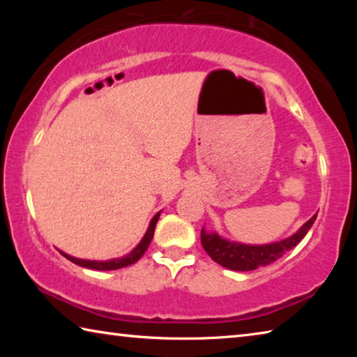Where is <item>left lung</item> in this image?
<instances>
[{"instance_id": "1", "label": "left lung", "mask_w": 357, "mask_h": 357, "mask_svg": "<svg viewBox=\"0 0 357 357\" xmlns=\"http://www.w3.org/2000/svg\"><path fill=\"white\" fill-rule=\"evenodd\" d=\"M317 219V214L307 220L301 229L293 236L280 241V243L266 244V245H247L229 243V241L222 239L219 234L206 233L202 229V245L206 250L208 255L219 263L223 268L231 271H253L259 266H268L274 263L275 259L285 255L288 250L298 245L302 238L309 231L313 222Z\"/></svg>"}]
</instances>
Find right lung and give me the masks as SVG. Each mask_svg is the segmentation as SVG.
<instances>
[{"instance_id":"obj_1","label":"right lung","mask_w":357,"mask_h":357,"mask_svg":"<svg viewBox=\"0 0 357 357\" xmlns=\"http://www.w3.org/2000/svg\"><path fill=\"white\" fill-rule=\"evenodd\" d=\"M159 214H155L153 217V220H151L149 223V228L146 234H144L142 243L138 244L134 250H132L128 257H123V258H118V259H110V261H89V259H78V258H74L70 255H66V253H63V255L70 259L72 263H75L78 266H82V268H88V269H96V271H112V269H121V268H126V266H130L137 263L138 259H140L143 257V253L146 252V249L151 244V241H153V236H154V229H155V223L157 220H159Z\"/></svg>"}]
</instances>
